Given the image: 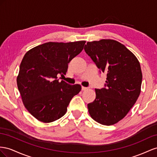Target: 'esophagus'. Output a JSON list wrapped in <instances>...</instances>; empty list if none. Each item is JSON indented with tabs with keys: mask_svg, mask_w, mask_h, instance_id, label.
Instances as JSON below:
<instances>
[{
	"mask_svg": "<svg viewBox=\"0 0 157 157\" xmlns=\"http://www.w3.org/2000/svg\"><path fill=\"white\" fill-rule=\"evenodd\" d=\"M87 87H82V91H86V90H87Z\"/></svg>",
	"mask_w": 157,
	"mask_h": 157,
	"instance_id": "34e87169",
	"label": "esophagus"
}]
</instances>
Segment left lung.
<instances>
[{"label":"left lung","instance_id":"8db88e82","mask_svg":"<svg viewBox=\"0 0 157 157\" xmlns=\"http://www.w3.org/2000/svg\"><path fill=\"white\" fill-rule=\"evenodd\" d=\"M84 50L106 74L105 87L95 89V99L87 105L89 113L98 123L113 125L126 116L140 96V64L124 44L113 39L87 42Z\"/></svg>","mask_w":157,"mask_h":157}]
</instances>
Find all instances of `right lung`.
I'll return each mask as SVG.
<instances>
[{
	"label": "right lung",
	"mask_w": 157,
	"mask_h": 157,
	"mask_svg": "<svg viewBox=\"0 0 157 157\" xmlns=\"http://www.w3.org/2000/svg\"><path fill=\"white\" fill-rule=\"evenodd\" d=\"M85 41L48 42L25 53L17 77V88L29 113L39 121L49 123L63 116L74 96L81 91L79 84L59 82L68 63L83 50Z\"/></svg>",
	"instance_id": "1"
}]
</instances>
